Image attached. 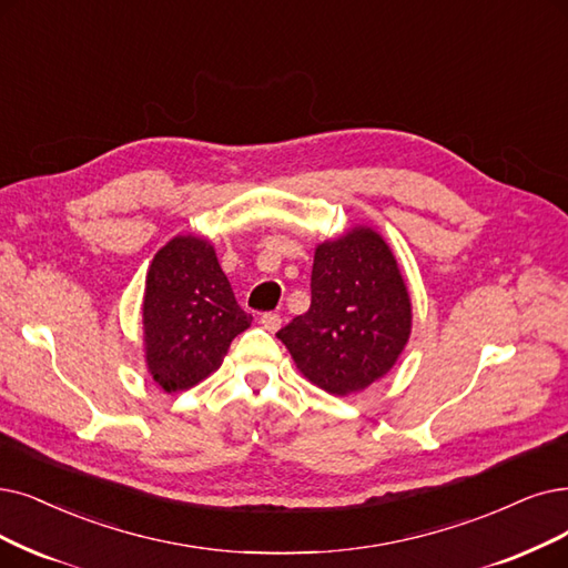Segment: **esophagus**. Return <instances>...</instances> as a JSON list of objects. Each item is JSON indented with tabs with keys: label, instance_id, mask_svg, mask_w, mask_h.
<instances>
[{
	"label": "esophagus",
	"instance_id": "obj_1",
	"mask_svg": "<svg viewBox=\"0 0 568 568\" xmlns=\"http://www.w3.org/2000/svg\"><path fill=\"white\" fill-rule=\"evenodd\" d=\"M261 326H263L265 331H270V333H275V331L282 328V316L275 314V312H265V314L261 316Z\"/></svg>",
	"mask_w": 568,
	"mask_h": 568
}]
</instances>
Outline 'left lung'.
Here are the masks:
<instances>
[{"mask_svg": "<svg viewBox=\"0 0 568 568\" xmlns=\"http://www.w3.org/2000/svg\"><path fill=\"white\" fill-rule=\"evenodd\" d=\"M410 331V293L392 246L368 225H354L316 244L310 310L277 337L312 384L349 396L396 366Z\"/></svg>", "mask_w": 568, "mask_h": 568, "instance_id": "1", "label": "left lung"}]
</instances>
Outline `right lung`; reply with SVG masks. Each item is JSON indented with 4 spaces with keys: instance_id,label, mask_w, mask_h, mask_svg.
I'll use <instances>...</instances> for the list:
<instances>
[{
    "instance_id": "1",
    "label": "right lung",
    "mask_w": 568,
    "mask_h": 568,
    "mask_svg": "<svg viewBox=\"0 0 568 568\" xmlns=\"http://www.w3.org/2000/svg\"><path fill=\"white\" fill-rule=\"evenodd\" d=\"M142 324L146 371L158 387L174 394L219 371L233 337L252 326V314L237 305L214 244L189 233L153 256Z\"/></svg>"
}]
</instances>
